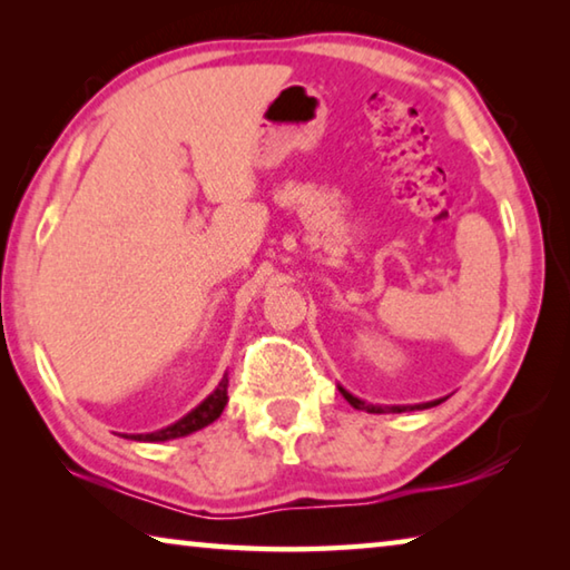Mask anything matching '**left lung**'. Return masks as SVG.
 Masks as SVG:
<instances>
[{
    "mask_svg": "<svg viewBox=\"0 0 570 570\" xmlns=\"http://www.w3.org/2000/svg\"><path fill=\"white\" fill-rule=\"evenodd\" d=\"M340 392L342 397L352 404L354 410H364V412H372V414H382V412H412V410H428V407H438L440 402L445 400H432V402H422V404H370L360 397H354L352 392H346L342 384H340Z\"/></svg>",
    "mask_w": 570,
    "mask_h": 570,
    "instance_id": "obj_1",
    "label": "left lung"
}]
</instances>
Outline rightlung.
Instances as JSON below:
<instances>
[{"label":"right lung","instance_id":"add662e5","mask_svg":"<svg viewBox=\"0 0 570 570\" xmlns=\"http://www.w3.org/2000/svg\"><path fill=\"white\" fill-rule=\"evenodd\" d=\"M226 402H228V377L224 374V380L218 382V387L210 392L196 410L183 414L178 422H173V424H168V428L156 430V432H146V435H125V438L138 440V442H166V440L186 438V435H190V432H198V430L208 428L210 422H216L220 417V412H224Z\"/></svg>","mask_w":570,"mask_h":570}]
</instances>
